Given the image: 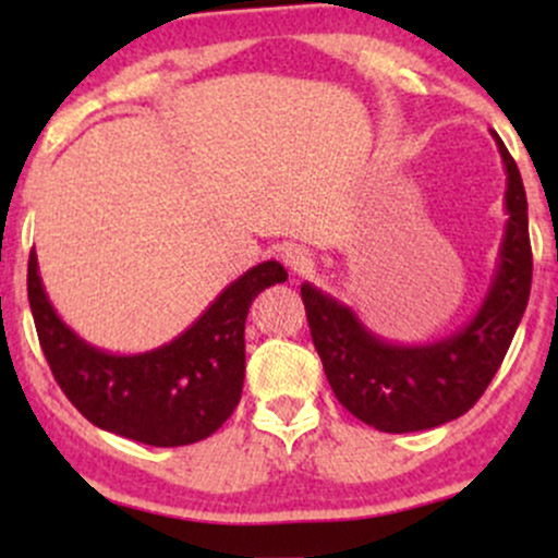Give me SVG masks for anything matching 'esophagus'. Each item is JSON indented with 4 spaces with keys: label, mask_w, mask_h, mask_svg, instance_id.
I'll return each mask as SVG.
<instances>
[{
    "label": "esophagus",
    "mask_w": 558,
    "mask_h": 558,
    "mask_svg": "<svg viewBox=\"0 0 558 558\" xmlns=\"http://www.w3.org/2000/svg\"><path fill=\"white\" fill-rule=\"evenodd\" d=\"M280 259H283V265L291 272H306L312 267L310 248L296 246V243H288V246H283V252H280Z\"/></svg>",
    "instance_id": "esophagus-1"
}]
</instances>
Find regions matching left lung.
Instances as JSON below:
<instances>
[{"label": "left lung", "mask_w": 558, "mask_h": 558, "mask_svg": "<svg viewBox=\"0 0 558 558\" xmlns=\"http://www.w3.org/2000/svg\"><path fill=\"white\" fill-rule=\"evenodd\" d=\"M506 170L498 265L475 317L433 343H393L364 328L351 306L301 286L312 341L336 399L383 433H414L462 417L485 393L514 338L533 283L527 196L517 162L493 133Z\"/></svg>", "instance_id": "left-lung-1"}]
</instances>
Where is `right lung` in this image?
Returning <instances> with one entry per match:
<instances>
[{"label":"right lung","instance_id":"obj_1","mask_svg":"<svg viewBox=\"0 0 558 558\" xmlns=\"http://www.w3.org/2000/svg\"><path fill=\"white\" fill-rule=\"evenodd\" d=\"M286 278L280 262H262L233 280L189 330L144 354H110L70 330L44 291L36 252L28 257V301L57 386L83 417L138 444L170 448L209 438L239 407L248 306Z\"/></svg>","mask_w":558,"mask_h":558}]
</instances>
